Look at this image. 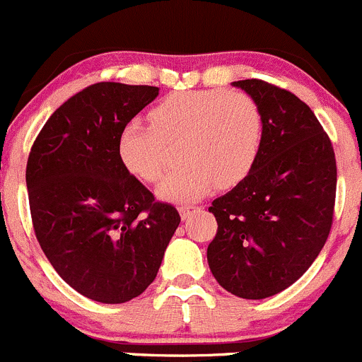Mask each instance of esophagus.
Segmentation results:
<instances>
[{"label": "esophagus", "mask_w": 362, "mask_h": 362, "mask_svg": "<svg viewBox=\"0 0 362 362\" xmlns=\"http://www.w3.org/2000/svg\"><path fill=\"white\" fill-rule=\"evenodd\" d=\"M197 209H200V207H193V206H185V207H180V214L182 220H188L189 216H192V213H195Z\"/></svg>", "instance_id": "obj_1"}]
</instances>
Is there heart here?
<instances>
[{"mask_svg":"<svg viewBox=\"0 0 362 362\" xmlns=\"http://www.w3.org/2000/svg\"><path fill=\"white\" fill-rule=\"evenodd\" d=\"M151 124L130 121L117 135V156L132 176L155 182L165 165V144L180 142V169L156 193L185 204L214 186L232 188L248 177L262 148V114L252 96L227 89L174 93L149 112Z\"/></svg>","mask_w":362,"mask_h":362,"instance_id":"1","label":"heart"}]
</instances>
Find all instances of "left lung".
Wrapping results in <instances>:
<instances>
[{
  "label": "left lung",
  "mask_w": 362,
  "mask_h": 362,
  "mask_svg": "<svg viewBox=\"0 0 362 362\" xmlns=\"http://www.w3.org/2000/svg\"><path fill=\"white\" fill-rule=\"evenodd\" d=\"M262 114V148L246 180L213 200L218 232L207 262L218 284L243 299L291 287L327 241L336 197L332 144L313 110L259 78L232 82Z\"/></svg>",
  "instance_id": "1"
}]
</instances>
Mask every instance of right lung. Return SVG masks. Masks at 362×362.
<instances>
[{"mask_svg": "<svg viewBox=\"0 0 362 362\" xmlns=\"http://www.w3.org/2000/svg\"><path fill=\"white\" fill-rule=\"evenodd\" d=\"M155 86L98 82L38 134L26 167L35 234L56 273L93 301L127 303L156 278L181 218L132 176L117 135L158 96Z\"/></svg>", "mask_w": 362, "mask_h": 362, "instance_id": "right-lung-1", "label": "right lung"}]
</instances>
